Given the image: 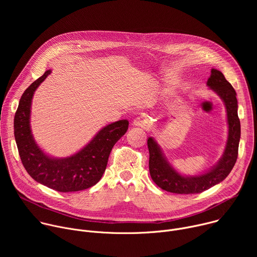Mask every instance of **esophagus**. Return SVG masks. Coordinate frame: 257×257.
<instances>
[{"mask_svg": "<svg viewBox=\"0 0 257 257\" xmlns=\"http://www.w3.org/2000/svg\"><path fill=\"white\" fill-rule=\"evenodd\" d=\"M132 123H133L134 126H138V127L144 128V129L149 127V122H148V120H145V119H143V118H141V117L135 118Z\"/></svg>", "mask_w": 257, "mask_h": 257, "instance_id": "esophagus-1", "label": "esophagus"}]
</instances>
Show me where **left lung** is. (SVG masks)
Here are the masks:
<instances>
[{"label": "left lung", "mask_w": 257, "mask_h": 257, "mask_svg": "<svg viewBox=\"0 0 257 257\" xmlns=\"http://www.w3.org/2000/svg\"><path fill=\"white\" fill-rule=\"evenodd\" d=\"M207 86L213 90L225 103L229 125L227 144L222 158L207 172L196 176H183L178 173L164 156L160 145L153 138L148 139L150 151V173L156 184L168 192L177 194L200 193L218 184L232 171L238 157V148L241 135L240 120L238 118V101L236 91L224 74L216 69H211Z\"/></svg>", "instance_id": "1"}]
</instances>
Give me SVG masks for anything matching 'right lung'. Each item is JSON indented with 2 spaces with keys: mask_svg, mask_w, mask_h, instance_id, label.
<instances>
[{
  "mask_svg": "<svg viewBox=\"0 0 257 257\" xmlns=\"http://www.w3.org/2000/svg\"><path fill=\"white\" fill-rule=\"evenodd\" d=\"M51 70L32 82L22 94L14 117V135L21 162L36 182L59 192L87 189L100 180L115 143L127 132L129 122L120 120L100 129L82 150L58 159L44 153L30 128V108L34 91L51 74Z\"/></svg>",
  "mask_w": 257,
  "mask_h": 257,
  "instance_id": "1",
  "label": "right lung"
}]
</instances>
